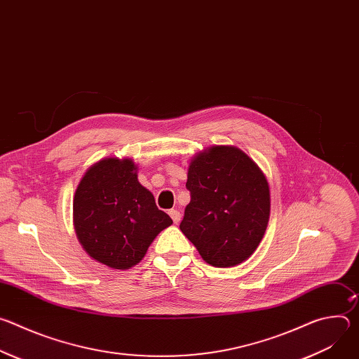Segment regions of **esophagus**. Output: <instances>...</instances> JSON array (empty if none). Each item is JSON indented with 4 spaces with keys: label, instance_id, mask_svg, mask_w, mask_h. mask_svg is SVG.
I'll use <instances>...</instances> for the list:
<instances>
[{
    "label": "esophagus",
    "instance_id": "34e87169",
    "mask_svg": "<svg viewBox=\"0 0 359 359\" xmlns=\"http://www.w3.org/2000/svg\"><path fill=\"white\" fill-rule=\"evenodd\" d=\"M169 215H170L172 220H173L176 224L180 222V217H182V215H180V212H179V210H175V209H172V210H169Z\"/></svg>",
    "mask_w": 359,
    "mask_h": 359
}]
</instances>
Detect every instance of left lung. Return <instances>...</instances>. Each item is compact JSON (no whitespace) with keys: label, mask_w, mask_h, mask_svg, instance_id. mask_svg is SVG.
<instances>
[{"label":"left lung","mask_w":359,"mask_h":359,"mask_svg":"<svg viewBox=\"0 0 359 359\" xmlns=\"http://www.w3.org/2000/svg\"><path fill=\"white\" fill-rule=\"evenodd\" d=\"M190 203L182 233L213 267H233L259 247L270 219L264 173L234 146H212L196 155L187 172Z\"/></svg>","instance_id":"left-lung-1"}]
</instances>
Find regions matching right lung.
<instances>
[{
	"label": "right lung",
	"mask_w": 359,
	"mask_h": 359,
	"mask_svg": "<svg viewBox=\"0 0 359 359\" xmlns=\"http://www.w3.org/2000/svg\"><path fill=\"white\" fill-rule=\"evenodd\" d=\"M155 197L137 180L130 159L92 165L74 197V226L83 250L115 270L137 264L155 237L172 224Z\"/></svg>",
	"instance_id": "1"
}]
</instances>
